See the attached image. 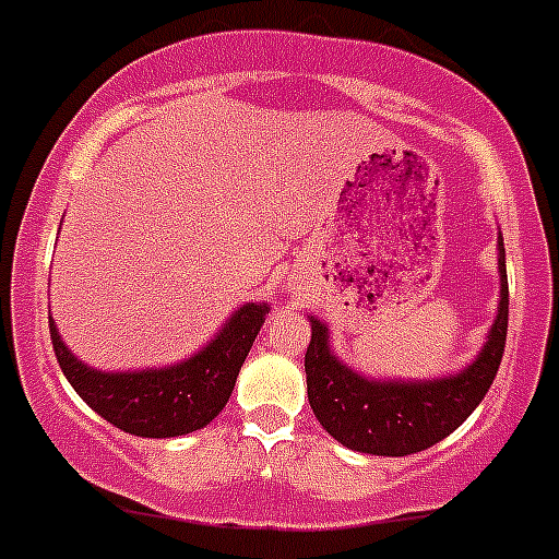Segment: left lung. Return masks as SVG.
Instances as JSON below:
<instances>
[{
	"instance_id": "8db88e82",
	"label": "left lung",
	"mask_w": 559,
	"mask_h": 559,
	"mask_svg": "<svg viewBox=\"0 0 559 559\" xmlns=\"http://www.w3.org/2000/svg\"><path fill=\"white\" fill-rule=\"evenodd\" d=\"M499 313L477 360L460 373L427 382L366 380L337 360L330 349L326 324L310 316V346L305 355L307 399L321 427L362 454L404 457L435 447L477 409L493 385L507 341V269L499 235Z\"/></svg>"
}]
</instances>
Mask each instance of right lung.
I'll return each mask as SVG.
<instances>
[{
  "label": "right lung",
  "mask_w": 559,
  "mask_h": 559,
  "mask_svg": "<svg viewBox=\"0 0 559 559\" xmlns=\"http://www.w3.org/2000/svg\"><path fill=\"white\" fill-rule=\"evenodd\" d=\"M269 305L249 301L218 335L188 360L146 371H96L76 360L49 316L55 355L82 402L105 421L138 438H177L207 427L227 404L238 371L263 326Z\"/></svg>",
  "instance_id": "right-lung-1"
}]
</instances>
